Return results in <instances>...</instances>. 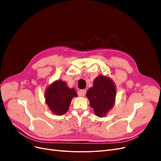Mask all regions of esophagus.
Returning a JSON list of instances; mask_svg holds the SVG:
<instances>
[{
	"label": "esophagus",
	"instance_id": "obj_1",
	"mask_svg": "<svg viewBox=\"0 0 161 161\" xmlns=\"http://www.w3.org/2000/svg\"><path fill=\"white\" fill-rule=\"evenodd\" d=\"M86 89H83V90H80L79 91V95L80 97H85L86 95Z\"/></svg>",
	"mask_w": 161,
	"mask_h": 161
}]
</instances>
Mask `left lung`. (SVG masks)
<instances>
[{
  "mask_svg": "<svg viewBox=\"0 0 161 161\" xmlns=\"http://www.w3.org/2000/svg\"><path fill=\"white\" fill-rule=\"evenodd\" d=\"M86 95L95 115L102 118L113 108L116 88L114 81L110 78L99 75L94 80L93 85L87 91Z\"/></svg>",
  "mask_w": 161,
  "mask_h": 161,
  "instance_id": "1",
  "label": "left lung"
}]
</instances>
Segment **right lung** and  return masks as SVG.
<instances>
[{"instance_id": "obj_1", "label": "right lung", "mask_w": 161, "mask_h": 161, "mask_svg": "<svg viewBox=\"0 0 161 161\" xmlns=\"http://www.w3.org/2000/svg\"><path fill=\"white\" fill-rule=\"evenodd\" d=\"M77 93L74 89L67 86L66 82L58 80L47 87L45 92L46 103L53 114L64 115L69 110L73 97Z\"/></svg>"}]
</instances>
